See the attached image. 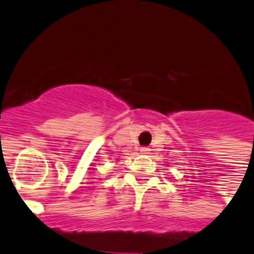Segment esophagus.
<instances>
[{
    "mask_svg": "<svg viewBox=\"0 0 254 254\" xmlns=\"http://www.w3.org/2000/svg\"><path fill=\"white\" fill-rule=\"evenodd\" d=\"M150 151L148 147H140V153H150Z\"/></svg>",
    "mask_w": 254,
    "mask_h": 254,
    "instance_id": "esophagus-1",
    "label": "esophagus"
}]
</instances>
